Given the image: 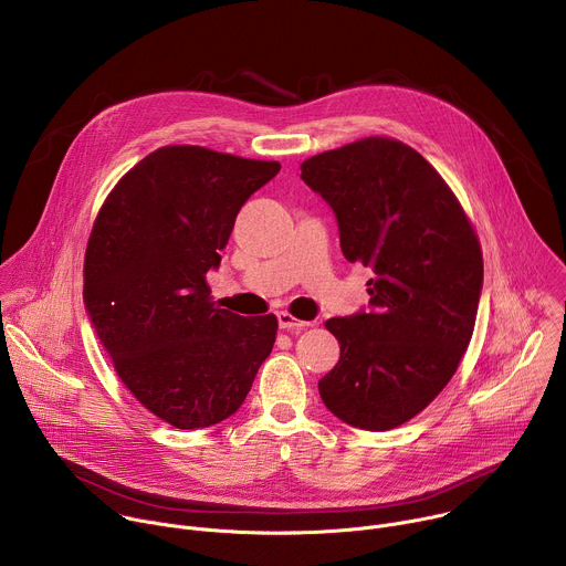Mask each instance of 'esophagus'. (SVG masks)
Instances as JSON below:
<instances>
[{"mask_svg":"<svg viewBox=\"0 0 566 566\" xmlns=\"http://www.w3.org/2000/svg\"><path fill=\"white\" fill-rule=\"evenodd\" d=\"M277 325H280V329H295V332H300V329L311 327L313 322H308V319H297V317H293L291 313L280 311V313H277Z\"/></svg>","mask_w":566,"mask_h":566,"instance_id":"obj_1","label":"esophagus"}]
</instances>
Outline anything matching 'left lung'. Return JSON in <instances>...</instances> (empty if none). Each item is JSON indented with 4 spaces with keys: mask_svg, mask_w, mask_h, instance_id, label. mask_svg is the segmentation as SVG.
<instances>
[{
    "mask_svg": "<svg viewBox=\"0 0 566 566\" xmlns=\"http://www.w3.org/2000/svg\"><path fill=\"white\" fill-rule=\"evenodd\" d=\"M300 170L334 208L345 260L374 273L369 311L325 322L340 360L319 396L354 428H398L439 396L470 345L483 284L476 232L441 175L396 138H360Z\"/></svg>",
    "mask_w": 566,
    "mask_h": 566,
    "instance_id": "left-lung-1",
    "label": "left lung"
}]
</instances>
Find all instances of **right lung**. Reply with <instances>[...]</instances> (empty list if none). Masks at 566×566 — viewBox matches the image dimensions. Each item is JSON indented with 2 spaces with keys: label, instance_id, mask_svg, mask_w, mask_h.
I'll use <instances>...</instances> for the list:
<instances>
[{
  "label": "right lung",
  "instance_id": "add662e5",
  "mask_svg": "<svg viewBox=\"0 0 566 566\" xmlns=\"http://www.w3.org/2000/svg\"><path fill=\"white\" fill-rule=\"evenodd\" d=\"M277 172V160L166 145L114 186L94 221V329L134 398L179 430L234 415L273 349L277 317L217 308L206 275L241 206Z\"/></svg>",
  "mask_w": 566,
  "mask_h": 566
}]
</instances>
